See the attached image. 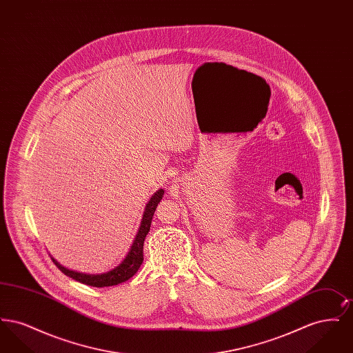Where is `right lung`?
<instances>
[{"instance_id": "1", "label": "right lung", "mask_w": 353, "mask_h": 353, "mask_svg": "<svg viewBox=\"0 0 353 353\" xmlns=\"http://www.w3.org/2000/svg\"><path fill=\"white\" fill-rule=\"evenodd\" d=\"M163 196H164V190L159 189L150 199L148 203L145 205L143 219L140 222L137 234L134 236L132 246H131L128 254L125 255V258L123 259V262L115 269L103 272V274L94 275V274H83V272H77V271L66 269L51 256L52 262L65 275H68L70 278H72V279H75L81 283L92 285V287H110V285H117L119 283H123V282L128 281L130 278L134 276V274L137 272V270L140 269L141 263H143V259H144L143 258L144 239H145V236L151 229L152 217L154 214V210H156L159 202L161 201Z\"/></svg>"}]
</instances>
